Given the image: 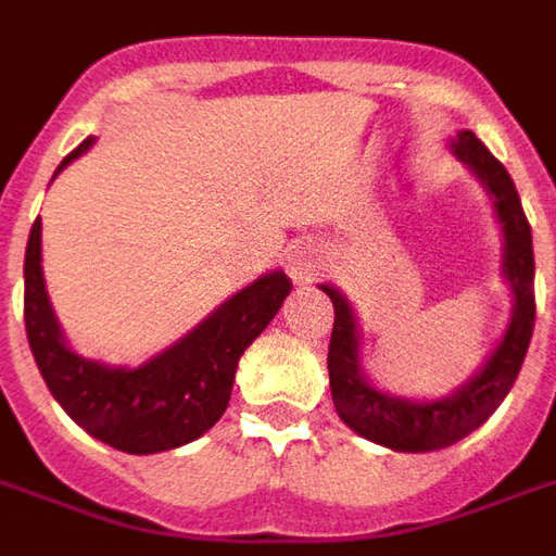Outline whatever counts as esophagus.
I'll use <instances>...</instances> for the list:
<instances>
[{"label":"esophagus","mask_w":556,"mask_h":556,"mask_svg":"<svg viewBox=\"0 0 556 556\" xmlns=\"http://www.w3.org/2000/svg\"><path fill=\"white\" fill-rule=\"evenodd\" d=\"M321 267H325V255L313 241L294 243L289 250V277L294 282H313Z\"/></svg>","instance_id":"1"}]
</instances>
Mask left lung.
<instances>
[{
  "instance_id": "left-lung-1",
  "label": "left lung",
  "mask_w": 556,
  "mask_h": 556,
  "mask_svg": "<svg viewBox=\"0 0 556 556\" xmlns=\"http://www.w3.org/2000/svg\"><path fill=\"white\" fill-rule=\"evenodd\" d=\"M450 154L465 166L479 187L485 190L503 238L501 277L513 294V313L497 345L467 381L453 387L443 396H396L378 387L363 369V327L351 301L330 282L318 289L333 301L337 321L327 351L330 372V396L339 419L357 431L366 441L387 446L393 453H431L453 446L455 441L477 431L485 419L501 408L506 393L530 349L533 321H536V298H533V235L527 226L525 207L518 199L509 172L501 160L479 142L470 130H462L450 139Z\"/></svg>"
}]
</instances>
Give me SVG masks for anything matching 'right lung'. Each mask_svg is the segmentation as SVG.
Segmentation results:
<instances>
[{"label":"right lung","instance_id":"1","mask_svg":"<svg viewBox=\"0 0 556 556\" xmlns=\"http://www.w3.org/2000/svg\"><path fill=\"white\" fill-rule=\"evenodd\" d=\"M91 146L94 137L74 148L55 175ZM23 282L26 337L53 399L79 429L130 455L178 450L202 438L226 414L238 361L274 321L291 291L282 270H267L148 361L115 366L79 354L55 318L43 279L41 217L29 231Z\"/></svg>","mask_w":556,"mask_h":556}]
</instances>
